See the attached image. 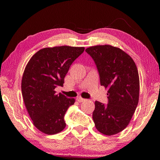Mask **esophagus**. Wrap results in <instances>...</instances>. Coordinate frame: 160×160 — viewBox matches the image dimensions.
Here are the masks:
<instances>
[{
	"mask_svg": "<svg viewBox=\"0 0 160 160\" xmlns=\"http://www.w3.org/2000/svg\"><path fill=\"white\" fill-rule=\"evenodd\" d=\"M76 100H77V101L79 102H84V101H85V100H86L84 99V98H82V97H78L77 98H76Z\"/></svg>",
	"mask_w": 160,
	"mask_h": 160,
	"instance_id": "esophagus-1",
	"label": "esophagus"
}]
</instances>
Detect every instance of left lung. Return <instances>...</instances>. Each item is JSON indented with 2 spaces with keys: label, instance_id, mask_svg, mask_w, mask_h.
I'll return each instance as SVG.
<instances>
[{
  "label": "left lung",
  "instance_id": "obj_1",
  "mask_svg": "<svg viewBox=\"0 0 160 160\" xmlns=\"http://www.w3.org/2000/svg\"><path fill=\"white\" fill-rule=\"evenodd\" d=\"M95 61L100 84L108 89V103L95 102L92 119L102 134L113 135L130 123L139 100L138 71L132 58L119 48L98 45L86 49Z\"/></svg>",
  "mask_w": 160,
  "mask_h": 160
}]
</instances>
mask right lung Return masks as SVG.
<instances>
[{
  "mask_svg": "<svg viewBox=\"0 0 160 160\" xmlns=\"http://www.w3.org/2000/svg\"><path fill=\"white\" fill-rule=\"evenodd\" d=\"M84 47H47L36 52L28 61L22 78V94L32 124L47 135L64 130V117L75 102L54 90L62 87L64 78L74 60Z\"/></svg>",
  "mask_w": 160,
  "mask_h": 160,
  "instance_id": "add662e5",
  "label": "right lung"
}]
</instances>
